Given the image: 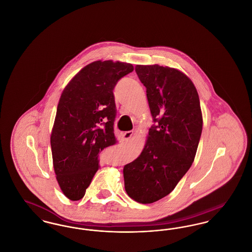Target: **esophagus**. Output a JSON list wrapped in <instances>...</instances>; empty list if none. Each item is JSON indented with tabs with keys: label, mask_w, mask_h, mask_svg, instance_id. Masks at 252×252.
Listing matches in <instances>:
<instances>
[{
	"label": "esophagus",
	"mask_w": 252,
	"mask_h": 252,
	"mask_svg": "<svg viewBox=\"0 0 252 252\" xmlns=\"http://www.w3.org/2000/svg\"><path fill=\"white\" fill-rule=\"evenodd\" d=\"M132 135H133V131L124 132V133H122V139L124 141H126V140L130 139Z\"/></svg>",
	"instance_id": "34e87169"
}]
</instances>
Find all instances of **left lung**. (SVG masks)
Segmentation results:
<instances>
[{"label": "left lung", "instance_id": "8db88e82", "mask_svg": "<svg viewBox=\"0 0 252 252\" xmlns=\"http://www.w3.org/2000/svg\"><path fill=\"white\" fill-rule=\"evenodd\" d=\"M135 71L155 124L141 155L124 167L125 189L135 201L150 204L172 192L191 167L203 120L197 91L183 72L158 64Z\"/></svg>", "mask_w": 252, "mask_h": 252}]
</instances>
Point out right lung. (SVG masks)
<instances>
[{
  "instance_id": "add662e5",
  "label": "right lung",
  "mask_w": 252,
  "mask_h": 252,
  "mask_svg": "<svg viewBox=\"0 0 252 252\" xmlns=\"http://www.w3.org/2000/svg\"><path fill=\"white\" fill-rule=\"evenodd\" d=\"M132 64L97 60L84 67L62 92L51 134L55 173L63 193L81 199L99 169V154L116 144L113 90Z\"/></svg>"
}]
</instances>
